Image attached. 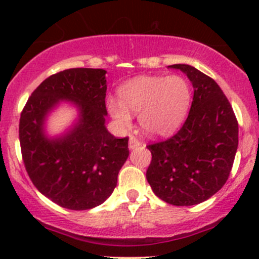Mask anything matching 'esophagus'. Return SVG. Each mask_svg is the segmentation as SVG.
Returning a JSON list of instances; mask_svg holds the SVG:
<instances>
[{"instance_id": "obj_1", "label": "esophagus", "mask_w": 259, "mask_h": 259, "mask_svg": "<svg viewBox=\"0 0 259 259\" xmlns=\"http://www.w3.org/2000/svg\"><path fill=\"white\" fill-rule=\"evenodd\" d=\"M142 145V143L139 142L138 139H135L134 137H130L129 139V149H137L138 146Z\"/></svg>"}]
</instances>
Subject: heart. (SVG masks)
I'll use <instances>...</instances> for the list:
<instances>
[{
  "instance_id": "b5f03b06",
  "label": "heart",
  "mask_w": 259,
  "mask_h": 259,
  "mask_svg": "<svg viewBox=\"0 0 259 259\" xmlns=\"http://www.w3.org/2000/svg\"><path fill=\"white\" fill-rule=\"evenodd\" d=\"M119 100L109 99V114L121 130L132 124V114L146 135L164 137L184 120L192 100V89L184 77L139 76L119 89Z\"/></svg>"
}]
</instances>
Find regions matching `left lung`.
I'll return each mask as SVG.
<instances>
[{
	"label": "left lung",
	"mask_w": 259,
	"mask_h": 259,
	"mask_svg": "<svg viewBox=\"0 0 259 259\" xmlns=\"http://www.w3.org/2000/svg\"><path fill=\"white\" fill-rule=\"evenodd\" d=\"M194 89L182 129L165 142L148 145L146 179L154 194L169 204L189 207L215 194L228 179L238 148V122L218 83L190 65H171Z\"/></svg>",
	"instance_id": "left-lung-1"
}]
</instances>
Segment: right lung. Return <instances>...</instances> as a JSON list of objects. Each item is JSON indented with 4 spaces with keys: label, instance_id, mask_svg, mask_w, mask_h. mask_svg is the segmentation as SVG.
I'll return each mask as SVG.
<instances>
[{
    "label": "right lung",
    "instance_id": "add662e5",
    "mask_svg": "<svg viewBox=\"0 0 259 259\" xmlns=\"http://www.w3.org/2000/svg\"><path fill=\"white\" fill-rule=\"evenodd\" d=\"M105 75L103 69L57 72L31 94L21 114L20 144L28 177L41 194L66 209L103 204L129 156V138L117 139L105 126ZM64 102L77 109V119L50 136L48 116Z\"/></svg>",
    "mask_w": 259,
    "mask_h": 259
}]
</instances>
